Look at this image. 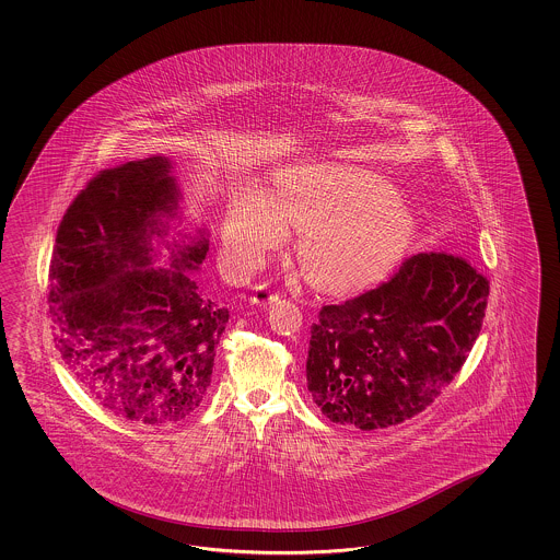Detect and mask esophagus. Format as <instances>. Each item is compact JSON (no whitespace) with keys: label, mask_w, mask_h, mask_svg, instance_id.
I'll return each instance as SVG.
<instances>
[{"label":"esophagus","mask_w":560,"mask_h":560,"mask_svg":"<svg viewBox=\"0 0 560 560\" xmlns=\"http://www.w3.org/2000/svg\"><path fill=\"white\" fill-rule=\"evenodd\" d=\"M277 300H279V293H277V291H272L267 283L256 285L255 291H253V295H250V302L255 305L272 304V302H277Z\"/></svg>","instance_id":"esophagus-1"}]
</instances>
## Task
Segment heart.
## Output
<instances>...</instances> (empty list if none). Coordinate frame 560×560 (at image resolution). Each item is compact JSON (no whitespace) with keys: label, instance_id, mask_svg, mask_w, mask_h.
I'll use <instances>...</instances> for the list:
<instances>
[{"label":"heart","instance_id":"heart-1","mask_svg":"<svg viewBox=\"0 0 560 560\" xmlns=\"http://www.w3.org/2000/svg\"><path fill=\"white\" fill-rule=\"evenodd\" d=\"M304 232L300 262L312 285L332 293L365 288L390 272L417 237V218L396 188L372 170L302 164L275 178L272 197L250 190L230 205L223 240L236 269L255 265Z\"/></svg>","mask_w":560,"mask_h":560}]
</instances>
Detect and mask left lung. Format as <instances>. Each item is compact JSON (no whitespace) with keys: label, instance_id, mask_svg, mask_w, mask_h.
<instances>
[{"label":"left lung","instance_id":"left-lung-1","mask_svg":"<svg viewBox=\"0 0 560 560\" xmlns=\"http://www.w3.org/2000/svg\"><path fill=\"white\" fill-rule=\"evenodd\" d=\"M487 300L489 279L468 258L419 253L380 288L324 305L305 363L314 402L361 431L417 417L462 370Z\"/></svg>","mask_w":560,"mask_h":560}]
</instances>
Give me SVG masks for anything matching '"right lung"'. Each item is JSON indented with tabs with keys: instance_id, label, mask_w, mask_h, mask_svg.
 I'll use <instances>...</instances> for the list:
<instances>
[{
	"instance_id": "obj_1",
	"label": "right lung",
	"mask_w": 560,
	"mask_h": 560,
	"mask_svg": "<svg viewBox=\"0 0 560 560\" xmlns=\"http://www.w3.org/2000/svg\"><path fill=\"white\" fill-rule=\"evenodd\" d=\"M178 188L162 155L94 174L59 223L49 267V314L66 365L102 407L133 423H178L203 402L230 318L190 277L207 240L152 262Z\"/></svg>"
}]
</instances>
